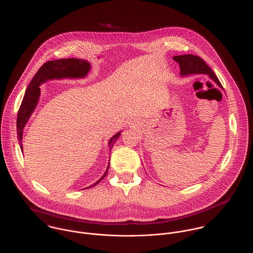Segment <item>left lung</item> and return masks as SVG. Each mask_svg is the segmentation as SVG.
I'll list each match as a JSON object with an SVG mask.
<instances>
[{"mask_svg": "<svg viewBox=\"0 0 253 253\" xmlns=\"http://www.w3.org/2000/svg\"><path fill=\"white\" fill-rule=\"evenodd\" d=\"M173 59L176 62H178L180 66V74L182 76L192 75V74H208L220 87H223L216 75L200 56L193 55V54H184V55H176L173 57Z\"/></svg>", "mask_w": 253, "mask_h": 253, "instance_id": "8db88e82", "label": "left lung"}]
</instances>
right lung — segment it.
<instances>
[{
    "label": "right lung",
    "instance_id": "right-lung-1",
    "mask_svg": "<svg viewBox=\"0 0 253 253\" xmlns=\"http://www.w3.org/2000/svg\"><path fill=\"white\" fill-rule=\"evenodd\" d=\"M90 69V64L84 59H78V58H63V59H57V60H51L45 62L36 73L34 78L32 79L31 83L29 84L24 97L22 99L21 105L17 113V121H16V128H17V137L18 142L20 145L21 150L22 148V132L23 127L25 126L28 119L30 118L32 112L36 107L38 103V99L41 93L40 84L42 83H44L47 80L50 79H57V78H82L84 77ZM121 132H118L115 134L109 141L110 149L113 148V145L116 142V140L120 137ZM109 166L104 173V175L96 181L94 184L87 188H91L98 184L102 180L108 173Z\"/></svg>",
    "mask_w": 253,
    "mask_h": 253
}]
</instances>
